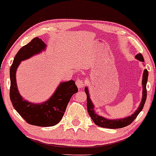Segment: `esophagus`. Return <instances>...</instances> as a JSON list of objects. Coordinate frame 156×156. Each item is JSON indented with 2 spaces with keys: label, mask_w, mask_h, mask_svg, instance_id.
I'll return each mask as SVG.
<instances>
[{
  "label": "esophagus",
  "mask_w": 156,
  "mask_h": 156,
  "mask_svg": "<svg viewBox=\"0 0 156 156\" xmlns=\"http://www.w3.org/2000/svg\"><path fill=\"white\" fill-rule=\"evenodd\" d=\"M76 85H77V87H78V89H81V88H83V86L85 85V82L83 80H82V79H78L76 81Z\"/></svg>",
  "instance_id": "esophagus-1"
}]
</instances>
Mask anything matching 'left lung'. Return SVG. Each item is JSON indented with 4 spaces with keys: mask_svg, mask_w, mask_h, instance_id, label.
<instances>
[{
    "mask_svg": "<svg viewBox=\"0 0 156 156\" xmlns=\"http://www.w3.org/2000/svg\"><path fill=\"white\" fill-rule=\"evenodd\" d=\"M136 58L138 59V61L144 62V59L143 55L141 53H138L136 55ZM143 79H142V87H143V95H142V100L141 104H140L138 108L136 109V112H134L131 115L128 116V117L124 118V119H105V118L102 117V116L98 115L95 112L94 110V105L92 104L91 99H90V94H89V90L88 87H85L84 90L85 92L87 94V111H88L89 115L91 117V119L93 121V122L98 126H101V127L104 128H109V129H119V128H122L124 126H128L129 124H130L135 119H136V117L138 116V115L140 113V112L143 109L145 101H146L147 99V82L148 79V71L146 69H144L143 73Z\"/></svg>",
    "mask_w": 156,
    "mask_h": 156,
    "instance_id": "8db88e82",
    "label": "left lung"
}]
</instances>
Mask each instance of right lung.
<instances>
[{
	"mask_svg": "<svg viewBox=\"0 0 156 156\" xmlns=\"http://www.w3.org/2000/svg\"><path fill=\"white\" fill-rule=\"evenodd\" d=\"M47 45L41 39L35 37L28 44L20 48L10 67L9 96L15 110L32 125L52 126L59 123L66 111L71 97L78 92V87L73 80L61 82L54 94L47 101L33 104L24 100L18 92L16 83V70L22 61L45 50Z\"/></svg>",
	"mask_w": 156,
	"mask_h": 156,
	"instance_id": "obj_1",
	"label": "right lung"
}]
</instances>
